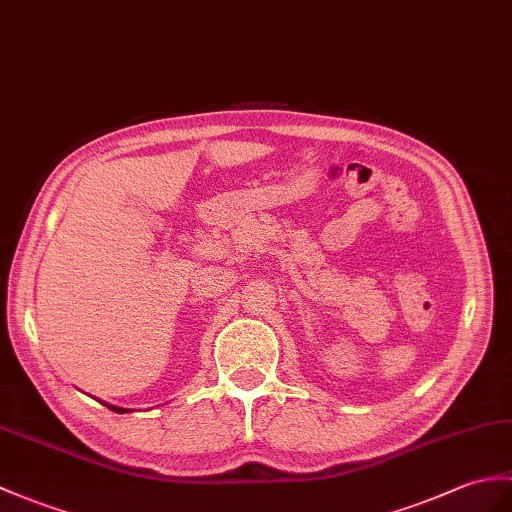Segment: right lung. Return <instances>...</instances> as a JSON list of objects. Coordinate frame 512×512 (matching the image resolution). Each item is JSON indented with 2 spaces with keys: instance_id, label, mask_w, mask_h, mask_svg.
I'll return each mask as SVG.
<instances>
[{
  "instance_id": "1",
  "label": "right lung",
  "mask_w": 512,
  "mask_h": 512,
  "mask_svg": "<svg viewBox=\"0 0 512 512\" xmlns=\"http://www.w3.org/2000/svg\"><path fill=\"white\" fill-rule=\"evenodd\" d=\"M109 408H111L113 412H120V414H122V412H130V410H126V408H117V406H109Z\"/></svg>"
}]
</instances>
